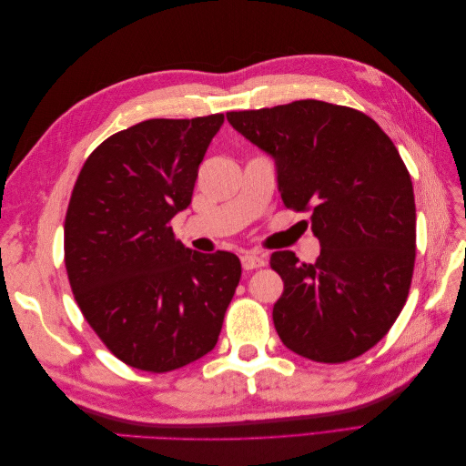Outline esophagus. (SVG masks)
<instances>
[{
  "mask_svg": "<svg viewBox=\"0 0 466 466\" xmlns=\"http://www.w3.org/2000/svg\"><path fill=\"white\" fill-rule=\"evenodd\" d=\"M241 264L245 270H255V268H262L266 264V258L257 252H247L245 257H241Z\"/></svg>",
  "mask_w": 466,
  "mask_h": 466,
  "instance_id": "esophagus-1",
  "label": "esophagus"
}]
</instances>
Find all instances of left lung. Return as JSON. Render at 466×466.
I'll list each match as a JSON object with an SVG mask.
<instances>
[{"mask_svg":"<svg viewBox=\"0 0 466 466\" xmlns=\"http://www.w3.org/2000/svg\"><path fill=\"white\" fill-rule=\"evenodd\" d=\"M228 120L276 159L281 200L311 214L317 262L278 250L284 279L274 327L291 351L320 363L350 361L400 315L416 260L410 173L380 126L363 112L315 98Z\"/></svg>","mask_w":466,"mask_h":466,"instance_id":"left-lung-1","label":"left lung"}]
</instances>
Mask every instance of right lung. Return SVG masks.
I'll return each mask as SVG.
<instances>
[{
	"mask_svg": "<svg viewBox=\"0 0 466 466\" xmlns=\"http://www.w3.org/2000/svg\"><path fill=\"white\" fill-rule=\"evenodd\" d=\"M223 115L151 118L83 163L64 223L69 286L101 342L130 368L167 373L214 350L241 279L233 252L175 241Z\"/></svg>",
	"mask_w": 466,
	"mask_h": 466,
	"instance_id": "1",
	"label": "right lung"
}]
</instances>
